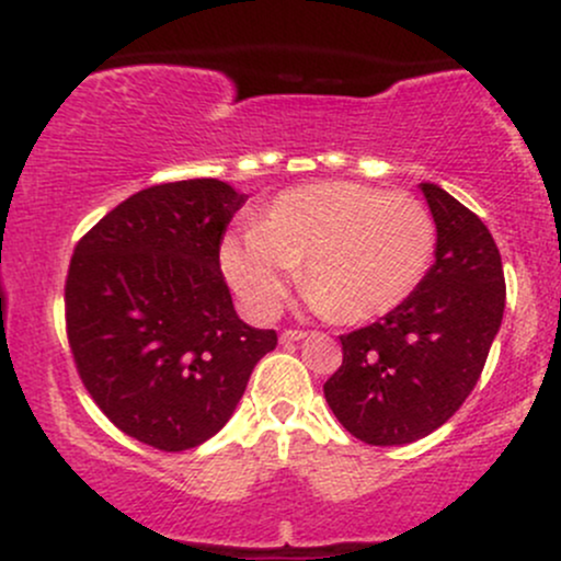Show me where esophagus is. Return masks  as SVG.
<instances>
[{
    "label": "esophagus",
    "mask_w": 561,
    "mask_h": 561,
    "mask_svg": "<svg viewBox=\"0 0 561 561\" xmlns=\"http://www.w3.org/2000/svg\"><path fill=\"white\" fill-rule=\"evenodd\" d=\"M302 337H306V332L302 330H285L279 334L282 343H298V340H302Z\"/></svg>",
    "instance_id": "34e87169"
}]
</instances>
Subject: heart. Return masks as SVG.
<instances>
[{"mask_svg": "<svg viewBox=\"0 0 561 561\" xmlns=\"http://www.w3.org/2000/svg\"><path fill=\"white\" fill-rule=\"evenodd\" d=\"M437 227L422 199L369 184L300 186L268 205L261 224L221 244L229 285L253 317L272 319L306 261L319 311L382 317L409 298L435 261Z\"/></svg>", "mask_w": 561, "mask_h": 561, "instance_id": "1", "label": "heart"}]
</instances>
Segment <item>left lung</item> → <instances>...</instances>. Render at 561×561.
Returning a JSON list of instances; mask_svg holds the SVG:
<instances>
[{"label": "left lung", "instance_id": "1", "mask_svg": "<svg viewBox=\"0 0 561 561\" xmlns=\"http://www.w3.org/2000/svg\"><path fill=\"white\" fill-rule=\"evenodd\" d=\"M437 227L422 285L375 324L340 334L324 382L337 422L369 446H405L446 424L474 390L504 319L506 282L491 231L437 184H422Z\"/></svg>", "mask_w": 561, "mask_h": 561}]
</instances>
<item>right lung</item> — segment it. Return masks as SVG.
I'll return each mask as SVG.
<instances>
[{
  "instance_id": "right-lung-1",
  "label": "right lung",
  "mask_w": 561,
  "mask_h": 561,
  "mask_svg": "<svg viewBox=\"0 0 561 561\" xmlns=\"http://www.w3.org/2000/svg\"><path fill=\"white\" fill-rule=\"evenodd\" d=\"M244 195L216 179L147 186L76 242L66 332L76 371L121 433L158 450L214 437L274 330L240 321L221 240Z\"/></svg>"
}]
</instances>
